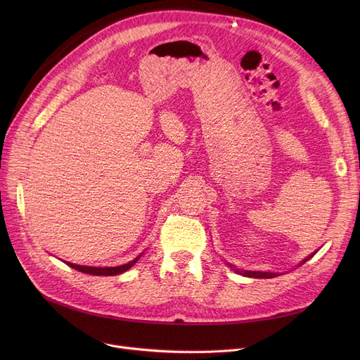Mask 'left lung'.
I'll list each match as a JSON object with an SVG mask.
<instances>
[{
  "label": "left lung",
  "instance_id": "1",
  "mask_svg": "<svg viewBox=\"0 0 360 360\" xmlns=\"http://www.w3.org/2000/svg\"><path fill=\"white\" fill-rule=\"evenodd\" d=\"M312 257H314V254L309 255V257H307L302 264H305V262H307L309 258H312ZM238 273H240V271H238ZM242 274L247 276V277H255V278H273V277L277 276L276 273H267V271H242Z\"/></svg>",
  "mask_w": 360,
  "mask_h": 360
}]
</instances>
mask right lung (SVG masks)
Wrapping results in <instances>:
<instances>
[{
    "label": "right lung",
    "instance_id": "obj_1",
    "mask_svg": "<svg viewBox=\"0 0 360 360\" xmlns=\"http://www.w3.org/2000/svg\"><path fill=\"white\" fill-rule=\"evenodd\" d=\"M140 257L141 255H139L136 259L129 261L128 264H124V266H118V267H87V266H77V264H71V262H67V266H70L71 269L79 270L82 273L91 274V276H117V274H121V273L127 271L128 269L134 266Z\"/></svg>",
    "mask_w": 360,
    "mask_h": 360
}]
</instances>
